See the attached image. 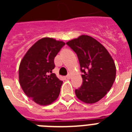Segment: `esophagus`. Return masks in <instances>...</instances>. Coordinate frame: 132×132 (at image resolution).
I'll use <instances>...</instances> for the list:
<instances>
[{
  "label": "esophagus",
  "mask_w": 132,
  "mask_h": 132,
  "mask_svg": "<svg viewBox=\"0 0 132 132\" xmlns=\"http://www.w3.org/2000/svg\"><path fill=\"white\" fill-rule=\"evenodd\" d=\"M70 77H71V76H70V75H68L66 77V79H70Z\"/></svg>",
  "instance_id": "34e87169"
}]
</instances>
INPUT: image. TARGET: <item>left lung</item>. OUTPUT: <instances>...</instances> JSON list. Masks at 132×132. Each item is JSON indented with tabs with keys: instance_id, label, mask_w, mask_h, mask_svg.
<instances>
[{
	"instance_id": "obj_1",
	"label": "left lung",
	"mask_w": 132,
	"mask_h": 132,
	"mask_svg": "<svg viewBox=\"0 0 132 132\" xmlns=\"http://www.w3.org/2000/svg\"><path fill=\"white\" fill-rule=\"evenodd\" d=\"M77 54L83 84L75 90L77 97L86 103H94L105 96L116 77V66L105 48L88 36L66 42Z\"/></svg>"
}]
</instances>
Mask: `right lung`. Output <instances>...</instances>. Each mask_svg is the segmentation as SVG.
<instances>
[{
	"instance_id": "1",
	"label": "right lung",
	"mask_w": 132,
	"mask_h": 132,
	"mask_svg": "<svg viewBox=\"0 0 132 132\" xmlns=\"http://www.w3.org/2000/svg\"><path fill=\"white\" fill-rule=\"evenodd\" d=\"M65 45L53 38L40 39L28 50L19 66V82L27 96L41 105L57 98L62 81L53 73L54 59Z\"/></svg>"
}]
</instances>
